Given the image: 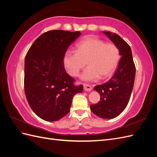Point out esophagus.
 I'll list each match as a JSON object with an SVG mask.
<instances>
[{"instance_id": "34e87169", "label": "esophagus", "mask_w": 157, "mask_h": 157, "mask_svg": "<svg viewBox=\"0 0 157 157\" xmlns=\"http://www.w3.org/2000/svg\"><path fill=\"white\" fill-rule=\"evenodd\" d=\"M84 91L90 92L92 90V88L91 87V86H90V85L86 84V85H85V86H84Z\"/></svg>"}]
</instances>
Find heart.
Returning a JSON list of instances; mask_svg holds the SVG:
<instances>
[{
    "label": "heart",
    "mask_w": 157,
    "mask_h": 157,
    "mask_svg": "<svg viewBox=\"0 0 157 157\" xmlns=\"http://www.w3.org/2000/svg\"><path fill=\"white\" fill-rule=\"evenodd\" d=\"M121 58L119 49L112 43L87 38L76 46V50H68L63 56V65L73 77H77L86 65L88 67L81 75L86 81H94L111 76L116 70Z\"/></svg>",
    "instance_id": "1"
}]
</instances>
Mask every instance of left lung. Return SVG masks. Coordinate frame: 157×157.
<instances>
[{"mask_svg": "<svg viewBox=\"0 0 157 157\" xmlns=\"http://www.w3.org/2000/svg\"><path fill=\"white\" fill-rule=\"evenodd\" d=\"M119 49L122 56L116 72L105 83L95 86L100 94V101L90 105L91 111L104 119H112L124 110L130 99L134 86L136 67L130 46L116 33L104 31Z\"/></svg>", "mask_w": 157, "mask_h": 157, "instance_id": "left-lung-1", "label": "left lung"}]
</instances>
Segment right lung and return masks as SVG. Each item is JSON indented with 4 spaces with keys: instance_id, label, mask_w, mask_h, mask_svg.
Returning <instances> with one entry per match:
<instances>
[{
    "instance_id": "obj_1",
    "label": "right lung",
    "mask_w": 157,
    "mask_h": 157,
    "mask_svg": "<svg viewBox=\"0 0 157 157\" xmlns=\"http://www.w3.org/2000/svg\"><path fill=\"white\" fill-rule=\"evenodd\" d=\"M79 31H47L33 42L25 59L24 90L33 111L42 119L57 121L69 112L73 96L81 93L82 85L64 67L63 56Z\"/></svg>"
}]
</instances>
